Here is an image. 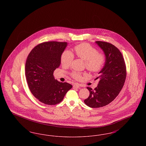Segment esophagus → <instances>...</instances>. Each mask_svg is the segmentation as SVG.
<instances>
[{"label":"esophagus","instance_id":"esophagus-1","mask_svg":"<svg viewBox=\"0 0 146 146\" xmlns=\"http://www.w3.org/2000/svg\"><path fill=\"white\" fill-rule=\"evenodd\" d=\"M80 84L78 83H74L73 84V88H76V89H78L80 87Z\"/></svg>","mask_w":146,"mask_h":146}]
</instances>
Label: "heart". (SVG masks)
<instances>
[{
  "instance_id": "b5f03b06",
  "label": "heart",
  "mask_w": 146,
  "mask_h": 146,
  "mask_svg": "<svg viewBox=\"0 0 146 146\" xmlns=\"http://www.w3.org/2000/svg\"><path fill=\"white\" fill-rule=\"evenodd\" d=\"M74 52L76 56L85 61V67L92 73H97L101 71L104 67L106 58L102 53H98L96 49L88 43H82L74 47ZM74 55L69 50L63 52L61 57V62L64 67H68L74 60ZM72 76L76 79L82 77L80 73L73 72Z\"/></svg>"
}]
</instances>
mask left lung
<instances>
[{
	"mask_svg": "<svg viewBox=\"0 0 146 146\" xmlns=\"http://www.w3.org/2000/svg\"><path fill=\"white\" fill-rule=\"evenodd\" d=\"M96 43L104 51L106 61L96 78L100 79L97 87L94 90L87 87L90 95L84 103L91 108L102 107L112 102L121 90L126 76L125 61L119 50L107 42Z\"/></svg>",
	"mask_w": 146,
	"mask_h": 146,
	"instance_id": "8db88e82",
	"label": "left lung"
}]
</instances>
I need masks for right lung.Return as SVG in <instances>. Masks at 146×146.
<instances>
[{
  "label": "right lung",
  "instance_id": "add662e5",
  "mask_svg": "<svg viewBox=\"0 0 146 146\" xmlns=\"http://www.w3.org/2000/svg\"><path fill=\"white\" fill-rule=\"evenodd\" d=\"M66 42H46L35 46L29 54L25 75L29 89L40 102L48 105L60 103L72 85L55 79L54 70L61 64Z\"/></svg>",
  "mask_w": 146,
  "mask_h": 146
}]
</instances>
